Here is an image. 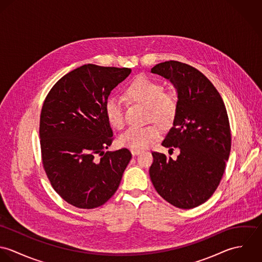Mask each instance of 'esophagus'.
Listing matches in <instances>:
<instances>
[{
  "instance_id": "esophagus-1",
  "label": "esophagus",
  "mask_w": 262,
  "mask_h": 262,
  "mask_svg": "<svg viewBox=\"0 0 262 262\" xmlns=\"http://www.w3.org/2000/svg\"><path fill=\"white\" fill-rule=\"evenodd\" d=\"M141 151L140 150H133L131 149V153H132V155L134 156V155H137V154H139Z\"/></svg>"
}]
</instances>
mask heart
<instances>
[{
  "label": "heart",
  "mask_w": 262,
  "mask_h": 262,
  "mask_svg": "<svg viewBox=\"0 0 262 262\" xmlns=\"http://www.w3.org/2000/svg\"><path fill=\"white\" fill-rule=\"evenodd\" d=\"M125 96L132 102L148 108L149 119L162 126L172 123L178 111V99L169 92H163L162 85L149 77H135L125 90ZM108 121L116 129H122L125 124L123 106L116 98H109L105 104ZM161 135L160 128L151 124L144 127H130L119 138V143L133 150L149 147Z\"/></svg>",
  "instance_id": "obj_1"
}]
</instances>
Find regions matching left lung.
Masks as SVG:
<instances>
[{"label": "left lung", "mask_w": 262, "mask_h": 262, "mask_svg": "<svg viewBox=\"0 0 262 262\" xmlns=\"http://www.w3.org/2000/svg\"><path fill=\"white\" fill-rule=\"evenodd\" d=\"M151 73L169 79L177 89L178 111L161 144L181 153L173 160L152 152L150 179L166 202L192 209L215 192L230 155L231 130L224 102L214 84L187 63L164 61Z\"/></svg>", "instance_id": "1"}]
</instances>
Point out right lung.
Wrapping results in <instances>:
<instances>
[{"label": "right lung", "instance_id": "add662e5", "mask_svg": "<svg viewBox=\"0 0 262 262\" xmlns=\"http://www.w3.org/2000/svg\"><path fill=\"white\" fill-rule=\"evenodd\" d=\"M127 68L84 64L62 76L45 98L39 136L43 168L54 190L79 209L104 205L118 189L132 155L105 151L113 131L105 104Z\"/></svg>", "mask_w": 262, "mask_h": 262}]
</instances>
